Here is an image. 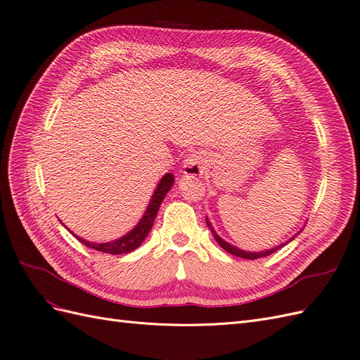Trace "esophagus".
Returning <instances> with one entry per match:
<instances>
[{
  "label": "esophagus",
  "mask_w": 360,
  "mask_h": 360,
  "mask_svg": "<svg viewBox=\"0 0 360 360\" xmlns=\"http://www.w3.org/2000/svg\"><path fill=\"white\" fill-rule=\"evenodd\" d=\"M205 167H207V160L201 153L189 155L183 165L184 174H186V176H202Z\"/></svg>",
  "instance_id": "esophagus-1"
}]
</instances>
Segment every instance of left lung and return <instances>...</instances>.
<instances>
[{"label": "left lung", "instance_id": "8db88e82", "mask_svg": "<svg viewBox=\"0 0 360 360\" xmlns=\"http://www.w3.org/2000/svg\"><path fill=\"white\" fill-rule=\"evenodd\" d=\"M207 226L210 228V231L213 233V237H214V240L221 245V248L222 249H225L226 252H230L231 255H236V257H240V258H246V259H257V258H263V257H267V255H270V254H274V252H276L278 249H281L282 246H285L287 243H284V245H279V246H276V248H271V249H269V250H263V252H246V250H242V249H237V248H234L233 245H230V243H226L225 240H222V238L216 234V231L213 230V226H212V224L209 222V219H207ZM296 237V236H294ZM292 237V238H294ZM292 238H290V240H292Z\"/></svg>", "mask_w": 360, "mask_h": 360}]
</instances>
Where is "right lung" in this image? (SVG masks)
<instances>
[{
	"label": "right lung",
	"instance_id": "obj_1",
	"mask_svg": "<svg viewBox=\"0 0 360 360\" xmlns=\"http://www.w3.org/2000/svg\"><path fill=\"white\" fill-rule=\"evenodd\" d=\"M172 184H174V177H172V174L168 172L162 177L160 183L158 184V188L153 193V197H151V200H150V204L147 207L146 214L143 216V219L139 221V224L134 228L132 231L126 234L124 237L118 238V240L110 242V243H91V242L84 240V238H79L78 236H75V234L73 236L78 238L82 245L89 246L91 249H96V250H101V252H105V254L118 255V254L132 252V250H135L141 243L144 242V238L150 233L151 226H153V222H155V217L158 214L159 207H160L163 198H165L167 192L171 189Z\"/></svg>",
	"mask_w": 360,
	"mask_h": 360
}]
</instances>
